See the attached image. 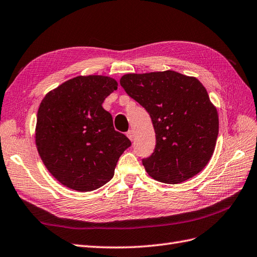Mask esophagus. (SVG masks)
<instances>
[{"label": "esophagus", "instance_id": "1", "mask_svg": "<svg viewBox=\"0 0 257 257\" xmlns=\"http://www.w3.org/2000/svg\"><path fill=\"white\" fill-rule=\"evenodd\" d=\"M127 137L130 139L131 141L135 140V131L134 130H129L127 133Z\"/></svg>", "mask_w": 257, "mask_h": 257}]
</instances>
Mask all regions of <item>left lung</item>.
Listing matches in <instances>:
<instances>
[{
  "label": "left lung",
  "instance_id": "8db88e82",
  "mask_svg": "<svg viewBox=\"0 0 257 257\" xmlns=\"http://www.w3.org/2000/svg\"><path fill=\"white\" fill-rule=\"evenodd\" d=\"M120 85L149 112L156 134L142 163L153 179L178 184L199 173L213 155L218 115L196 77L174 71L126 74Z\"/></svg>",
  "mask_w": 257,
  "mask_h": 257
}]
</instances>
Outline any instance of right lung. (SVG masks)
Wrapping results in <instances>:
<instances>
[{
    "label": "right lung",
    "instance_id": "add662e5",
    "mask_svg": "<svg viewBox=\"0 0 257 257\" xmlns=\"http://www.w3.org/2000/svg\"><path fill=\"white\" fill-rule=\"evenodd\" d=\"M117 89L115 79L77 76L49 91L41 102L35 143L48 171L61 184L91 192L113 178L121 154L131 145L116 131L102 107Z\"/></svg>",
    "mask_w": 257,
    "mask_h": 257
}]
</instances>
